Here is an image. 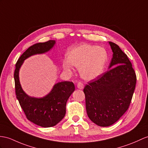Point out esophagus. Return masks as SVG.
Here are the masks:
<instances>
[{
    "instance_id": "34e87169",
    "label": "esophagus",
    "mask_w": 148,
    "mask_h": 148,
    "mask_svg": "<svg viewBox=\"0 0 148 148\" xmlns=\"http://www.w3.org/2000/svg\"><path fill=\"white\" fill-rule=\"evenodd\" d=\"M77 87L79 89H83L84 87V85L82 82H78L77 84Z\"/></svg>"
}]
</instances>
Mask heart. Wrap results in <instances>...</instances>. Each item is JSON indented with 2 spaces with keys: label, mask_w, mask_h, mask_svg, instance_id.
Segmentation results:
<instances>
[{
  "label": "heart",
  "mask_w": 148,
  "mask_h": 148,
  "mask_svg": "<svg viewBox=\"0 0 148 148\" xmlns=\"http://www.w3.org/2000/svg\"><path fill=\"white\" fill-rule=\"evenodd\" d=\"M108 59L106 49L101 46L85 44L74 48L68 53L64 60V70L70 71L72 66L79 68L80 76L85 80H92L101 75Z\"/></svg>",
  "instance_id": "b5f03b06"
}]
</instances>
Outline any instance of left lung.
Masks as SVG:
<instances>
[{"label":"left lung","instance_id":"1","mask_svg":"<svg viewBox=\"0 0 148 148\" xmlns=\"http://www.w3.org/2000/svg\"><path fill=\"white\" fill-rule=\"evenodd\" d=\"M109 45L113 51L110 69L88 82L84 89L88 116L102 127L112 125L127 110L137 79L127 56L114 42Z\"/></svg>","mask_w":148,"mask_h":148}]
</instances>
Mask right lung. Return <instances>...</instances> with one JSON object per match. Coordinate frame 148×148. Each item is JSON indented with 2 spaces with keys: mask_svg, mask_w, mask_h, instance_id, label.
Returning <instances> with one entry per match:
<instances>
[{
  "mask_svg": "<svg viewBox=\"0 0 148 148\" xmlns=\"http://www.w3.org/2000/svg\"><path fill=\"white\" fill-rule=\"evenodd\" d=\"M55 43V41L49 40L30 46L17 60L14 74L16 97L26 118L42 127H53L63 119L66 114V102L75 90V85L69 81L58 83L48 95L41 99L33 98L27 95L21 88L19 71L24 60L36 54L47 52Z\"/></svg>",
  "mask_w": 148,
  "mask_h": 148,
  "instance_id": "add662e5",
  "label": "right lung"
}]
</instances>
